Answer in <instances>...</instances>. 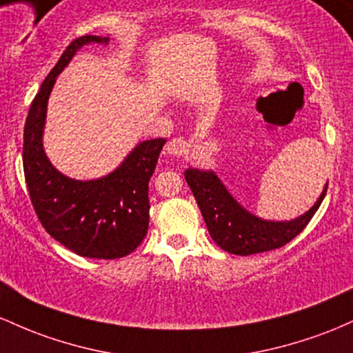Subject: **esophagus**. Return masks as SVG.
<instances>
[{
    "label": "esophagus",
    "instance_id": "1",
    "mask_svg": "<svg viewBox=\"0 0 353 353\" xmlns=\"http://www.w3.org/2000/svg\"><path fill=\"white\" fill-rule=\"evenodd\" d=\"M188 146H190L188 141L185 140V138L176 137L168 141V145H166V152L173 157H183L188 153Z\"/></svg>",
    "mask_w": 353,
    "mask_h": 353
}]
</instances>
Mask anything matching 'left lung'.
I'll return each instance as SVG.
<instances>
[{
	"label": "left lung",
	"instance_id": "obj_1",
	"mask_svg": "<svg viewBox=\"0 0 353 353\" xmlns=\"http://www.w3.org/2000/svg\"><path fill=\"white\" fill-rule=\"evenodd\" d=\"M185 180L201 210L210 236L233 255H253L283 247L294 240L315 215L327 187L307 213L292 221H267L240 207L213 172L188 168Z\"/></svg>",
	"mask_w": 353,
	"mask_h": 353
}]
</instances>
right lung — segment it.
<instances>
[{"instance_id": "right-lung-1", "label": "right lung", "mask_w": 353, "mask_h": 353, "mask_svg": "<svg viewBox=\"0 0 353 353\" xmlns=\"http://www.w3.org/2000/svg\"><path fill=\"white\" fill-rule=\"evenodd\" d=\"M108 39L86 34L70 43L31 103L23 134V170L38 220L71 252L100 260L130 255L146 236L148 183L166 140H146L113 173L100 180L80 181L61 175L50 163L41 138L46 105L58 74L83 45Z\"/></svg>"}]
</instances>
